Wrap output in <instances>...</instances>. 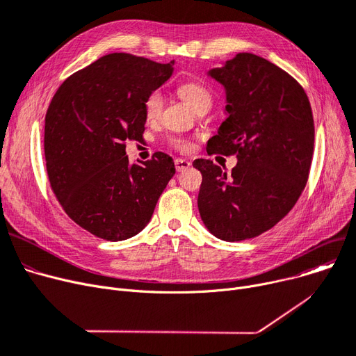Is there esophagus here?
Here are the masks:
<instances>
[{"label":"esophagus","mask_w":356,"mask_h":356,"mask_svg":"<svg viewBox=\"0 0 356 356\" xmlns=\"http://www.w3.org/2000/svg\"><path fill=\"white\" fill-rule=\"evenodd\" d=\"M175 165H176V170L177 172H184V170H188V168L191 167V161L183 160V159H176L175 160Z\"/></svg>","instance_id":"34e87169"}]
</instances>
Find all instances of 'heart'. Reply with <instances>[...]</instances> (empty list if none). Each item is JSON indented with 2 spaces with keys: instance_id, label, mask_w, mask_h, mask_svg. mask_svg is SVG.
I'll list each match as a JSON object with an SVG mask.
<instances>
[{
  "instance_id": "1",
  "label": "heart",
  "mask_w": 356,
  "mask_h": 356,
  "mask_svg": "<svg viewBox=\"0 0 356 356\" xmlns=\"http://www.w3.org/2000/svg\"><path fill=\"white\" fill-rule=\"evenodd\" d=\"M179 95L183 98V101L188 104L192 109H196L202 104H211V93L199 82H184L179 88ZM163 109V97L160 90H153L148 93L144 102V111L145 117L148 120H156ZM173 147H176L180 152H186L191 148V141L184 138H173L172 140Z\"/></svg>"
}]
</instances>
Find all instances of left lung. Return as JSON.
Instances as JSON below:
<instances>
[{"label":"left lung","instance_id":"left-lung-1","mask_svg":"<svg viewBox=\"0 0 356 356\" xmlns=\"http://www.w3.org/2000/svg\"><path fill=\"white\" fill-rule=\"evenodd\" d=\"M227 92V120L208 154L236 156L231 175L197 159L200 218L216 238H255L282 220L309 179L314 124L309 98L293 76L252 53H238L209 72Z\"/></svg>","mask_w":356,"mask_h":356}]
</instances>
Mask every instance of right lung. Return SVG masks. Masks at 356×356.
I'll use <instances>...</instances> for the list:
<instances>
[{
    "label": "right lung",
    "mask_w": 356,
    "mask_h": 356,
    "mask_svg": "<svg viewBox=\"0 0 356 356\" xmlns=\"http://www.w3.org/2000/svg\"><path fill=\"white\" fill-rule=\"evenodd\" d=\"M173 65L111 53L54 93L44 124L49 181L67 216L92 235L114 242L137 235L176 173L161 152L138 164L125 156L127 141L143 140L145 98Z\"/></svg>",
    "instance_id": "obj_1"
}]
</instances>
